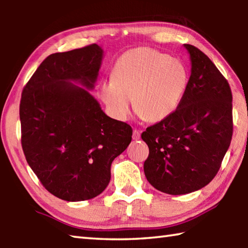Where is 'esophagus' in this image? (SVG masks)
Masks as SVG:
<instances>
[{"mask_svg":"<svg viewBox=\"0 0 248 248\" xmlns=\"http://www.w3.org/2000/svg\"><path fill=\"white\" fill-rule=\"evenodd\" d=\"M140 137H141V131H140V130L134 129L133 132H132V139L133 140H139Z\"/></svg>","mask_w":248,"mask_h":248,"instance_id":"34e87169","label":"esophagus"}]
</instances>
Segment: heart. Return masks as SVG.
Listing matches in <instances>:
<instances>
[{
    "instance_id": "1",
    "label": "heart",
    "mask_w": 248,
    "mask_h": 248,
    "mask_svg": "<svg viewBox=\"0 0 248 248\" xmlns=\"http://www.w3.org/2000/svg\"><path fill=\"white\" fill-rule=\"evenodd\" d=\"M188 72L177 59L141 47L116 61L110 82L98 87V97L111 117L127 120L133 106L150 123L166 119L178 108L187 90Z\"/></svg>"
}]
</instances>
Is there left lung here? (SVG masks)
<instances>
[{
  "label": "left lung",
  "instance_id": "left-lung-1",
  "mask_svg": "<svg viewBox=\"0 0 248 248\" xmlns=\"http://www.w3.org/2000/svg\"><path fill=\"white\" fill-rule=\"evenodd\" d=\"M191 74L178 108L146 128L144 174L157 190L185 195L204 187L217 174L233 134L232 92L215 63L195 46Z\"/></svg>",
  "mask_w": 248,
  "mask_h": 248
}]
</instances>
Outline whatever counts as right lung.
Segmentation results:
<instances>
[{"label":"right lung","instance_id":"1","mask_svg":"<svg viewBox=\"0 0 248 248\" xmlns=\"http://www.w3.org/2000/svg\"><path fill=\"white\" fill-rule=\"evenodd\" d=\"M96 44L52 53L24 86L19 104L26 161L50 194L65 201L94 198L110 180L114 159L132 128L102 110L89 92L102 63Z\"/></svg>","mask_w":248,"mask_h":248}]
</instances>
